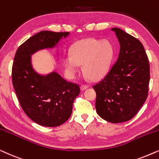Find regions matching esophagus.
Returning <instances> with one entry per match:
<instances>
[{
  "instance_id": "1",
  "label": "esophagus",
  "mask_w": 159,
  "mask_h": 159,
  "mask_svg": "<svg viewBox=\"0 0 159 159\" xmlns=\"http://www.w3.org/2000/svg\"><path fill=\"white\" fill-rule=\"evenodd\" d=\"M88 87H89V86L88 85H86V84H82V85L81 86V89L83 91V90H85L87 89Z\"/></svg>"
}]
</instances>
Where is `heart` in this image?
I'll list each match as a JSON object with an SVG mask.
<instances>
[{
	"label": "heart",
	"mask_w": 159,
	"mask_h": 159,
	"mask_svg": "<svg viewBox=\"0 0 159 159\" xmlns=\"http://www.w3.org/2000/svg\"><path fill=\"white\" fill-rule=\"evenodd\" d=\"M113 46L106 39L89 38L76 42L70 48V56H65L63 62L70 76L78 71L82 65L84 73L91 80H97L105 75L113 58Z\"/></svg>",
	"instance_id": "b5f03b06"
}]
</instances>
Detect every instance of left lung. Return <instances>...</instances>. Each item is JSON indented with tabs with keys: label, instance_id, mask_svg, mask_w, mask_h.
I'll list each match as a JSON object with an SVG mask.
<instances>
[{
	"label": "left lung",
	"instance_id": "1",
	"mask_svg": "<svg viewBox=\"0 0 159 159\" xmlns=\"http://www.w3.org/2000/svg\"><path fill=\"white\" fill-rule=\"evenodd\" d=\"M111 30L120 43L118 59L93 89L98 115L108 122L119 123L131 120L145 102L150 65L139 40L118 28Z\"/></svg>",
	"mask_w": 159,
	"mask_h": 159
}]
</instances>
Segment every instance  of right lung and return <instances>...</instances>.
<instances>
[{"label":"right lung","mask_w":159,"mask_h":159,"mask_svg":"<svg viewBox=\"0 0 159 159\" xmlns=\"http://www.w3.org/2000/svg\"><path fill=\"white\" fill-rule=\"evenodd\" d=\"M69 34V32L40 31L18 48L14 59L11 77L20 104L30 119L45 127L61 125L69 119L80 87L56 72L46 75L37 73L32 67L31 55L40 50L53 48Z\"/></svg>","instance_id":"1"}]
</instances>
